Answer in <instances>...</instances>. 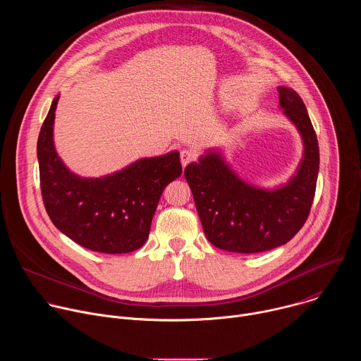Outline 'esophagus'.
<instances>
[{
  "label": "esophagus",
  "instance_id": "esophagus-1",
  "mask_svg": "<svg viewBox=\"0 0 361 361\" xmlns=\"http://www.w3.org/2000/svg\"><path fill=\"white\" fill-rule=\"evenodd\" d=\"M195 152L194 151H191V149H181V152H180V160H181V164H183V167H185L187 164H190L191 161H194L195 160Z\"/></svg>",
  "mask_w": 361,
  "mask_h": 361
}]
</instances>
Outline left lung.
<instances>
[{
  "label": "left lung",
  "instance_id": "8db88e82",
  "mask_svg": "<svg viewBox=\"0 0 361 361\" xmlns=\"http://www.w3.org/2000/svg\"><path fill=\"white\" fill-rule=\"evenodd\" d=\"M277 90L280 109L304 145L288 183L273 190L251 185L216 149L184 170L204 234L221 250L251 254L276 248L290 241L310 214L320 164L317 135L300 95L288 87Z\"/></svg>",
  "mask_w": 361,
  "mask_h": 361
}]
</instances>
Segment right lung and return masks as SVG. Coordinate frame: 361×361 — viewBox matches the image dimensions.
<instances>
[{"label": "right lung", "instance_id": "right-lung-1", "mask_svg": "<svg viewBox=\"0 0 361 361\" xmlns=\"http://www.w3.org/2000/svg\"><path fill=\"white\" fill-rule=\"evenodd\" d=\"M57 95L41 127L37 157L45 210L53 224L77 244L98 252H131L147 241L160 197L181 176L180 152L140 159L99 178L68 170L54 147Z\"/></svg>", "mask_w": 361, "mask_h": 361}]
</instances>
